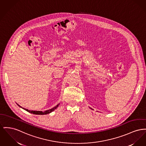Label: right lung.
<instances>
[{
    "label": "right lung",
    "instance_id": "add662e5",
    "mask_svg": "<svg viewBox=\"0 0 146 146\" xmlns=\"http://www.w3.org/2000/svg\"><path fill=\"white\" fill-rule=\"evenodd\" d=\"M17 105L19 106V107H20V108H21L22 109H23L24 110H26L27 112H30V113H33V114H35V115H47V114H48V113H51L52 111H53L56 109H57V108L58 106V105H60V104H58V105H57L56 106H54V108H52L51 109H50V110H46V111H33V110H29L28 109H25V108H22L21 106H20L17 103Z\"/></svg>",
    "mask_w": 146,
    "mask_h": 146
}]
</instances>
